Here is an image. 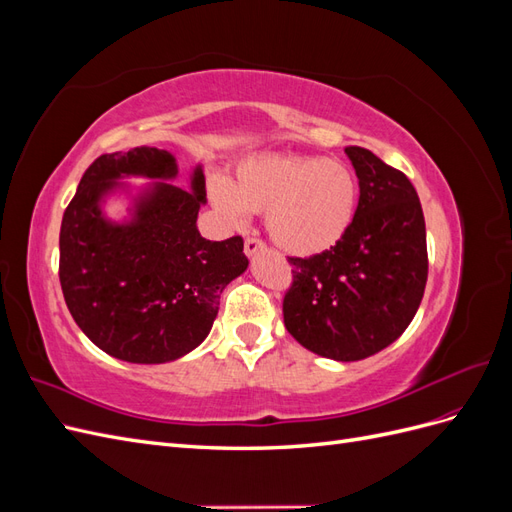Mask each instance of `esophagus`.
Here are the masks:
<instances>
[{
    "mask_svg": "<svg viewBox=\"0 0 512 512\" xmlns=\"http://www.w3.org/2000/svg\"><path fill=\"white\" fill-rule=\"evenodd\" d=\"M243 247H245V254H247V256H254L256 252L265 250V241H262L260 237H254V235H250V237H245V243H243Z\"/></svg>",
    "mask_w": 512,
    "mask_h": 512,
    "instance_id": "esophagus-1",
    "label": "esophagus"
}]
</instances>
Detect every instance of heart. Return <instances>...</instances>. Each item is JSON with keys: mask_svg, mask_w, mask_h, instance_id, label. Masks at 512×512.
<instances>
[{"mask_svg": "<svg viewBox=\"0 0 512 512\" xmlns=\"http://www.w3.org/2000/svg\"><path fill=\"white\" fill-rule=\"evenodd\" d=\"M211 200L235 224L245 222V209L267 213V230L277 245L312 256L329 250L348 230L359 181L339 160L260 156L243 162L232 183L215 181Z\"/></svg>", "mask_w": 512, "mask_h": 512, "instance_id": "b5f03b06", "label": "heart"}]
</instances>
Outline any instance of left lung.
<instances>
[{"instance_id":"left-lung-1","label":"left lung","mask_w":512,"mask_h":512,"mask_svg":"<svg viewBox=\"0 0 512 512\" xmlns=\"http://www.w3.org/2000/svg\"><path fill=\"white\" fill-rule=\"evenodd\" d=\"M359 177V207L333 247L288 256L284 324L297 342L335 361H359L408 329L427 284L423 207L401 170L363 147H346Z\"/></svg>"}]
</instances>
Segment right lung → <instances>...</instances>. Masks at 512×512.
Here are the masks:
<instances>
[{"instance_id":"add662e5","label":"right lung","mask_w":512,"mask_h":512,"mask_svg":"<svg viewBox=\"0 0 512 512\" xmlns=\"http://www.w3.org/2000/svg\"><path fill=\"white\" fill-rule=\"evenodd\" d=\"M123 175L173 179L177 164L156 147L91 162L61 220V290L74 322L106 354L143 365L175 361L209 335L224 286L247 269L243 239L200 237V170L194 192L158 183L132 224H108L98 200Z\"/></svg>"}]
</instances>
